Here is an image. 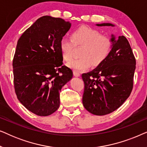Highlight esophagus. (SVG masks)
Here are the masks:
<instances>
[{
    "mask_svg": "<svg viewBox=\"0 0 147 147\" xmlns=\"http://www.w3.org/2000/svg\"><path fill=\"white\" fill-rule=\"evenodd\" d=\"M74 76H76V77H79L80 76V72H78L77 71H74Z\"/></svg>",
    "mask_w": 147,
    "mask_h": 147,
    "instance_id": "1",
    "label": "esophagus"
}]
</instances>
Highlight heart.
Returning a JSON list of instances; mask_svg holds the SVG:
<instances>
[{
	"label": "heart",
	"instance_id": "obj_1",
	"mask_svg": "<svg viewBox=\"0 0 147 147\" xmlns=\"http://www.w3.org/2000/svg\"><path fill=\"white\" fill-rule=\"evenodd\" d=\"M71 39L63 37L59 41L62 57L65 61L71 60L75 46H82L80 56L67 63L71 69L81 71L87 69L92 64L98 66L109 55L112 41L107 35H100L97 30L87 26H82L71 33Z\"/></svg>",
	"mask_w": 147,
	"mask_h": 147
}]
</instances>
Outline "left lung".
<instances>
[{
	"label": "left lung",
	"mask_w": 147,
	"mask_h": 147,
	"mask_svg": "<svg viewBox=\"0 0 147 147\" xmlns=\"http://www.w3.org/2000/svg\"><path fill=\"white\" fill-rule=\"evenodd\" d=\"M98 27L111 23L96 24ZM109 55L91 71L82 75L84 82L82 102L90 113L98 116L110 114L118 109L129 97L133 87L136 59L124 36L116 39L111 35Z\"/></svg>",
	"instance_id": "8db88e82"
}]
</instances>
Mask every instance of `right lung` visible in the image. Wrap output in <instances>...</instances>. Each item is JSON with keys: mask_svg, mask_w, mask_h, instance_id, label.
I'll list each match as a JSON object with an SVG mask.
<instances>
[{"mask_svg": "<svg viewBox=\"0 0 147 147\" xmlns=\"http://www.w3.org/2000/svg\"><path fill=\"white\" fill-rule=\"evenodd\" d=\"M71 27L61 18L43 16L18 40L13 61L14 86L29 111L47 116L59 107V92L73 77L63 64L59 41Z\"/></svg>", "mask_w": 147, "mask_h": 147, "instance_id": "right-lung-1", "label": "right lung"}]
</instances>
